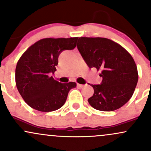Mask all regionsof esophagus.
Returning a JSON list of instances; mask_svg holds the SVG:
<instances>
[{"label": "esophagus", "instance_id": "1", "mask_svg": "<svg viewBox=\"0 0 151 151\" xmlns=\"http://www.w3.org/2000/svg\"><path fill=\"white\" fill-rule=\"evenodd\" d=\"M77 86L79 88H83L84 86H85V85L84 84H77Z\"/></svg>", "mask_w": 151, "mask_h": 151}]
</instances>
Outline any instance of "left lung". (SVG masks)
<instances>
[{
    "mask_svg": "<svg viewBox=\"0 0 151 151\" xmlns=\"http://www.w3.org/2000/svg\"><path fill=\"white\" fill-rule=\"evenodd\" d=\"M77 49L89 68L100 70L101 84H90L94 90L88 99L96 110L111 111L131 98L138 82L134 60L118 43L104 37H79Z\"/></svg>",
    "mask_w": 151,
    "mask_h": 151,
    "instance_id": "obj_1",
    "label": "left lung"
}]
</instances>
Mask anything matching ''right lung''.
<instances>
[{"instance_id":"obj_1","label":"right lung","mask_w":151,"mask_h":151,"mask_svg":"<svg viewBox=\"0 0 151 151\" xmlns=\"http://www.w3.org/2000/svg\"><path fill=\"white\" fill-rule=\"evenodd\" d=\"M78 37L45 38L31 45L19 59L15 68V84L27 105L42 112L58 110L65 104L75 82L61 83L51 74L56 71L59 55L73 50Z\"/></svg>"}]
</instances>
